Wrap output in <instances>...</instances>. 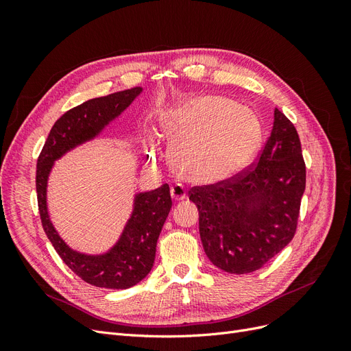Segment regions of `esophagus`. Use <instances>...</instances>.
<instances>
[{
    "label": "esophagus",
    "mask_w": 351,
    "mask_h": 351,
    "mask_svg": "<svg viewBox=\"0 0 351 351\" xmlns=\"http://www.w3.org/2000/svg\"><path fill=\"white\" fill-rule=\"evenodd\" d=\"M171 197L174 202H180V200H184L187 197L186 195V189L182 184H174L171 187Z\"/></svg>",
    "instance_id": "34e87169"
}]
</instances>
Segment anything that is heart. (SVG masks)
I'll return each mask as SVG.
<instances>
[{"label":"heart","mask_w":351,"mask_h":351,"mask_svg":"<svg viewBox=\"0 0 351 351\" xmlns=\"http://www.w3.org/2000/svg\"><path fill=\"white\" fill-rule=\"evenodd\" d=\"M159 130L171 146L176 174L196 184H214L237 174L262 139L258 115L219 95L195 97L165 111ZM147 152L154 155V147L147 146Z\"/></svg>","instance_id":"heart-1"}]
</instances>
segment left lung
<instances>
[{
    "label": "left lung",
    "mask_w": 351,
    "mask_h": 351,
    "mask_svg": "<svg viewBox=\"0 0 351 351\" xmlns=\"http://www.w3.org/2000/svg\"><path fill=\"white\" fill-rule=\"evenodd\" d=\"M306 187L295 127L278 110L259 162L232 178L190 190L209 261L228 274L262 268L294 237Z\"/></svg>",
    "instance_id": "1"
}]
</instances>
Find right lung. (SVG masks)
Listing matches in <instances>:
<instances>
[{
  "instance_id": "right-lung-1",
  "label": "right lung",
  "mask_w": 351,
  "mask_h": 351,
  "mask_svg": "<svg viewBox=\"0 0 351 351\" xmlns=\"http://www.w3.org/2000/svg\"><path fill=\"white\" fill-rule=\"evenodd\" d=\"M142 88L93 98L71 108L52 125L36 164V193L42 227L52 246L67 267L95 287L125 290L141 282L151 272L156 241L171 209L169 186L134 195L133 210L119 240L105 253L88 254L71 249L61 239L48 212V178L57 159L74 147L99 136L142 93Z\"/></svg>"
}]
</instances>
